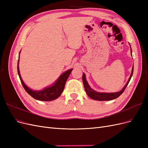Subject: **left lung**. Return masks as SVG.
<instances>
[{"mask_svg":"<svg viewBox=\"0 0 148 148\" xmlns=\"http://www.w3.org/2000/svg\"><path fill=\"white\" fill-rule=\"evenodd\" d=\"M132 49H131V53H132ZM133 66L132 68V73L130 75V77L128 81L127 82V84L125 85V86L122 89V90L119 91V92H97L95 90H93L91 88V87L89 86V85L88 84L86 79V76H85V74L83 73V85H84V88L85 89V91H86L87 95L91 97V99L94 100H97V101H110L114 99H116L118 97H119L124 90L127 86V85L129 83V82L130 81L131 78L133 75Z\"/></svg>","mask_w":148,"mask_h":148,"instance_id":"1","label":"left lung"}]
</instances>
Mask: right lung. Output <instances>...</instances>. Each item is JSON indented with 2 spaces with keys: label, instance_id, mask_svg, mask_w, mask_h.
Wrapping results in <instances>:
<instances>
[{
  "label": "right lung",
  "instance_id": "right-lung-1",
  "mask_svg": "<svg viewBox=\"0 0 148 148\" xmlns=\"http://www.w3.org/2000/svg\"><path fill=\"white\" fill-rule=\"evenodd\" d=\"M18 62H19V59H18V65H17L18 73L21 83L22 85H23V88H25V91L27 92L31 97H33L34 99L39 100V101H53L57 99V98H58L61 95V94L62 93V92H63L64 89L65 84L66 83V80L68 79L71 71L73 70V69H70L69 70L65 71L64 73H63L60 76L59 78H58L57 81L55 82V83L52 84V86L45 88L44 89H43L42 90L33 91L26 86V85L24 83L23 80H22V78L21 77V75L20 73Z\"/></svg>",
  "mask_w": 148,
  "mask_h": 148
}]
</instances>
